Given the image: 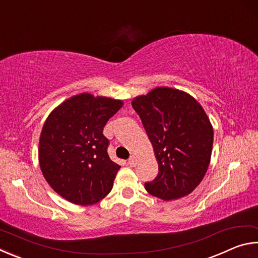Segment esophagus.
<instances>
[{"mask_svg": "<svg viewBox=\"0 0 258 258\" xmlns=\"http://www.w3.org/2000/svg\"><path fill=\"white\" fill-rule=\"evenodd\" d=\"M137 163H138L137 157H135V156H131L130 159H128V165H130V166H135V165H137Z\"/></svg>", "mask_w": 258, "mask_h": 258, "instance_id": "obj_1", "label": "esophagus"}]
</instances>
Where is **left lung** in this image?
Returning <instances> with one entry per match:
<instances>
[{"mask_svg":"<svg viewBox=\"0 0 258 258\" xmlns=\"http://www.w3.org/2000/svg\"><path fill=\"white\" fill-rule=\"evenodd\" d=\"M132 106L158 161V175L145 183L147 191L164 200L191 194L207 172L213 148V127L203 107L169 87L135 98Z\"/></svg>","mask_w":258,"mask_h":258,"instance_id":"left-lung-1","label":"left lung"}]
</instances>
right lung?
Masks as SVG:
<instances>
[{
    "label": "right lung",
    "mask_w": 258,
    "mask_h": 258,
    "mask_svg": "<svg viewBox=\"0 0 258 258\" xmlns=\"http://www.w3.org/2000/svg\"><path fill=\"white\" fill-rule=\"evenodd\" d=\"M123 102L82 93L68 99L43 126L38 158L56 194L77 205H92L111 191L120 166L109 158L103 127Z\"/></svg>",
    "instance_id": "add662e5"
}]
</instances>
